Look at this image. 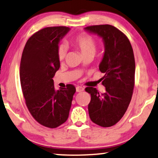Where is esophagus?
Segmentation results:
<instances>
[{"instance_id": "34e87169", "label": "esophagus", "mask_w": 158, "mask_h": 158, "mask_svg": "<svg viewBox=\"0 0 158 158\" xmlns=\"http://www.w3.org/2000/svg\"><path fill=\"white\" fill-rule=\"evenodd\" d=\"M84 88L82 87V86H77L76 87V91L77 92H82L83 91Z\"/></svg>"}]
</instances>
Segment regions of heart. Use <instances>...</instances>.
<instances>
[{
  "instance_id": "1",
  "label": "heart",
  "mask_w": 158,
  "mask_h": 158,
  "mask_svg": "<svg viewBox=\"0 0 158 158\" xmlns=\"http://www.w3.org/2000/svg\"><path fill=\"white\" fill-rule=\"evenodd\" d=\"M73 43L81 50L83 56L87 55H94L96 52V42L91 36L87 34H80L73 40ZM68 52V47L65 44H61L57 47V56L59 60L64 59Z\"/></svg>"
}]
</instances>
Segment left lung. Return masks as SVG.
<instances>
[{
  "label": "left lung",
  "instance_id": "left-lung-1",
  "mask_svg": "<svg viewBox=\"0 0 158 158\" xmlns=\"http://www.w3.org/2000/svg\"><path fill=\"white\" fill-rule=\"evenodd\" d=\"M84 29L101 37L104 44L99 70L104 73L101 81L106 91L101 94L96 88H85L91 96L88 113L95 124L109 127L124 115L132 96L135 74L133 49L126 35L113 26H90Z\"/></svg>",
  "mask_w": 158,
  "mask_h": 158
}]
</instances>
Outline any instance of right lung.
<instances>
[{
    "mask_svg": "<svg viewBox=\"0 0 158 158\" xmlns=\"http://www.w3.org/2000/svg\"><path fill=\"white\" fill-rule=\"evenodd\" d=\"M70 29L47 27L26 43L20 64V81L26 104L36 122L56 128L67 121L75 93L74 85L55 90L53 77L60 67L57 47Z\"/></svg>",
    "mask_w": 158,
    "mask_h": 158,
    "instance_id": "right-lung-1",
    "label": "right lung"
}]
</instances>
